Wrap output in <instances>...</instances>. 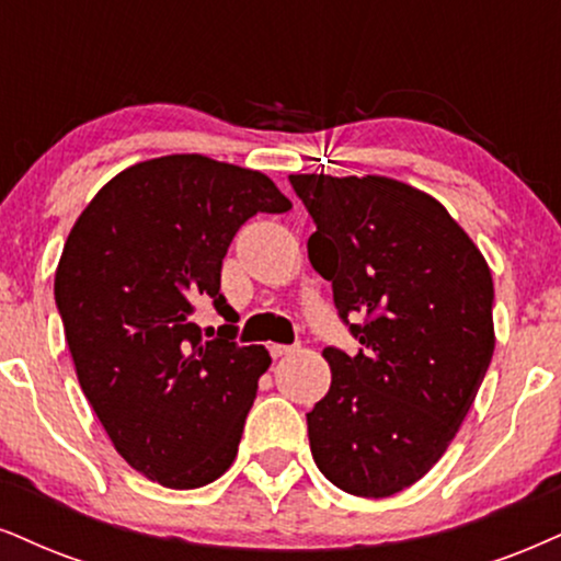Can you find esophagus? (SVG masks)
Returning <instances> with one entry per match:
<instances>
[{"label":"esophagus","mask_w":561,"mask_h":561,"mask_svg":"<svg viewBox=\"0 0 561 561\" xmlns=\"http://www.w3.org/2000/svg\"><path fill=\"white\" fill-rule=\"evenodd\" d=\"M294 351H296V345H280V343L270 345V354H273V358L288 356V354H294Z\"/></svg>","instance_id":"34e87169"}]
</instances>
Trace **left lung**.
<instances>
[{
    "mask_svg": "<svg viewBox=\"0 0 561 561\" xmlns=\"http://www.w3.org/2000/svg\"><path fill=\"white\" fill-rule=\"evenodd\" d=\"M314 218L309 262L333 280L356 356L324 348L328 396L307 413L324 479L382 500L416 483L471 411L494 354V280L445 205L387 176L294 174Z\"/></svg>",
    "mask_w": 561,
    "mask_h": 561,
    "instance_id": "left-lung-1",
    "label": "left lung"
}]
</instances>
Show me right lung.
Returning a JSON list of instances; mask_svg holds the SVG:
<instances>
[{"instance_id":"add662e5","label":"right lung","mask_w":561,"mask_h":561,"mask_svg":"<svg viewBox=\"0 0 561 561\" xmlns=\"http://www.w3.org/2000/svg\"><path fill=\"white\" fill-rule=\"evenodd\" d=\"M291 199L265 174L199 153L150 158L90 199L54 275L80 387L135 471L165 489H199L231 468L262 345L233 343V324L203 341L197 301L231 317L220 265L237 231Z\"/></svg>"}]
</instances>
